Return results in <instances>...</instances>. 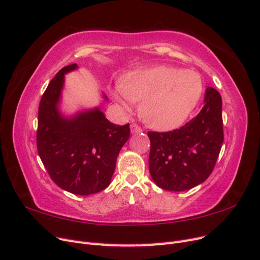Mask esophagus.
<instances>
[{"label": "esophagus", "mask_w": 260, "mask_h": 260, "mask_svg": "<svg viewBox=\"0 0 260 260\" xmlns=\"http://www.w3.org/2000/svg\"><path fill=\"white\" fill-rule=\"evenodd\" d=\"M131 132H132L133 134L140 133V132H141V128H140L139 125H137L136 123H133V124L131 125Z\"/></svg>", "instance_id": "1"}]
</instances>
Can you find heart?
<instances>
[{
  "instance_id": "1",
  "label": "heart",
  "mask_w": 260,
  "mask_h": 260,
  "mask_svg": "<svg viewBox=\"0 0 260 260\" xmlns=\"http://www.w3.org/2000/svg\"><path fill=\"white\" fill-rule=\"evenodd\" d=\"M200 74L175 67L157 66L125 74L116 98L141 102L139 113L150 127L170 131L179 127L199 104L203 94Z\"/></svg>"
}]
</instances>
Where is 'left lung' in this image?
I'll return each mask as SVG.
<instances>
[{
	"label": "left lung",
	"instance_id": "8db88e82",
	"mask_svg": "<svg viewBox=\"0 0 260 260\" xmlns=\"http://www.w3.org/2000/svg\"><path fill=\"white\" fill-rule=\"evenodd\" d=\"M221 96L207 87L196 118L171 132H149V171L156 186L185 191L212 174L223 142Z\"/></svg>",
	"mask_w": 260,
	"mask_h": 260
}]
</instances>
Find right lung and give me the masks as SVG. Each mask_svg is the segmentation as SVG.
<instances>
[{"label": "right lung", "instance_id": "right-lung-1", "mask_svg": "<svg viewBox=\"0 0 260 260\" xmlns=\"http://www.w3.org/2000/svg\"><path fill=\"white\" fill-rule=\"evenodd\" d=\"M78 68L72 63L58 72L41 98L38 114V152L58 187L78 196L106 189L115 170L116 157L129 138V124L115 125L99 108L66 118L58 110L64 74ZM107 99V96H105Z\"/></svg>", "mask_w": 260, "mask_h": 260}]
</instances>
